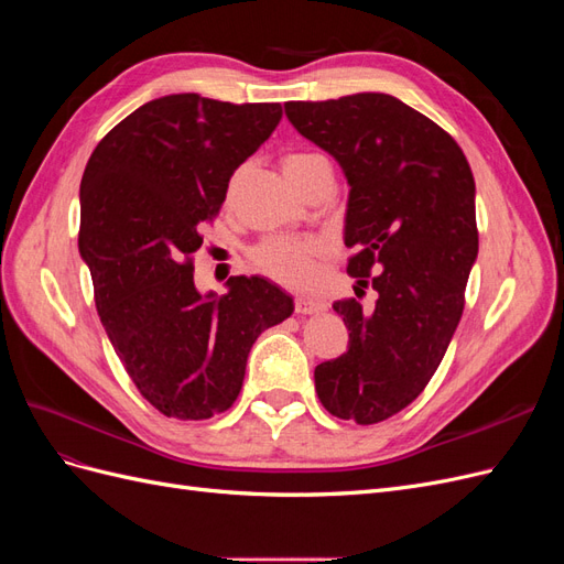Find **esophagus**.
<instances>
[{
  "instance_id": "34e87169",
  "label": "esophagus",
  "mask_w": 564,
  "mask_h": 564,
  "mask_svg": "<svg viewBox=\"0 0 564 564\" xmlns=\"http://www.w3.org/2000/svg\"><path fill=\"white\" fill-rule=\"evenodd\" d=\"M294 308L299 315H317L327 311V301L315 299V296H299L294 301Z\"/></svg>"
}]
</instances>
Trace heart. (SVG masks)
<instances>
[{
  "label": "heart",
  "instance_id": "obj_1",
  "mask_svg": "<svg viewBox=\"0 0 564 564\" xmlns=\"http://www.w3.org/2000/svg\"><path fill=\"white\" fill-rule=\"evenodd\" d=\"M324 164L329 162L317 152H289L282 158V172L296 187L303 176H308L313 169ZM322 253V245L313 237L275 235L251 249V263L272 282L284 286H308L317 278Z\"/></svg>",
  "mask_w": 564,
  "mask_h": 564
}]
</instances>
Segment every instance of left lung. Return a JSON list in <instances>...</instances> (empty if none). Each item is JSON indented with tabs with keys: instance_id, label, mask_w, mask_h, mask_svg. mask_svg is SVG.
<instances>
[{
	"instance_id": "1",
	"label": "left lung",
	"mask_w": 564,
	"mask_h": 564,
	"mask_svg": "<svg viewBox=\"0 0 564 564\" xmlns=\"http://www.w3.org/2000/svg\"><path fill=\"white\" fill-rule=\"evenodd\" d=\"M284 112L350 185L344 242L357 299L334 303L348 350L315 367L317 398L338 419L379 423L421 395L464 315L477 259L473 172L445 129L395 96L292 100Z\"/></svg>"
}]
</instances>
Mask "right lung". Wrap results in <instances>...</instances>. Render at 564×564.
<instances>
[{"mask_svg": "<svg viewBox=\"0 0 564 564\" xmlns=\"http://www.w3.org/2000/svg\"><path fill=\"white\" fill-rule=\"evenodd\" d=\"M282 119L280 104L172 94L124 117L84 169L79 253L110 344L164 416L202 421L240 395L247 357L294 301L263 278L199 294L193 253L230 176Z\"/></svg>", "mask_w": 564, "mask_h": 564, "instance_id": "right-lung-1", "label": "right lung"}]
</instances>
